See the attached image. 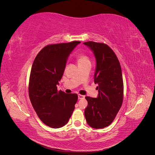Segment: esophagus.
Instances as JSON below:
<instances>
[{
    "label": "esophagus",
    "instance_id": "34e87169",
    "mask_svg": "<svg viewBox=\"0 0 155 155\" xmlns=\"http://www.w3.org/2000/svg\"><path fill=\"white\" fill-rule=\"evenodd\" d=\"M85 98V96H83L81 94H79L78 95V99L79 100H81V99H84Z\"/></svg>",
    "mask_w": 155,
    "mask_h": 155
}]
</instances>
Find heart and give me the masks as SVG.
I'll return each mask as SVG.
<instances>
[{
	"mask_svg": "<svg viewBox=\"0 0 155 155\" xmlns=\"http://www.w3.org/2000/svg\"><path fill=\"white\" fill-rule=\"evenodd\" d=\"M77 60H78V62L79 64L90 62V59H89L88 56L85 54H79L78 58H77Z\"/></svg>",
	"mask_w": 155,
	"mask_h": 155,
	"instance_id": "heart-1",
	"label": "heart"
}]
</instances>
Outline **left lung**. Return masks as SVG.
<instances>
[{
  "mask_svg": "<svg viewBox=\"0 0 155 155\" xmlns=\"http://www.w3.org/2000/svg\"><path fill=\"white\" fill-rule=\"evenodd\" d=\"M96 59L94 83L98 85L97 98L86 96L85 116L88 125L103 129L114 121L124 100V81L119 60L109 46L103 43H83Z\"/></svg>",
  "mask_w": 155,
  "mask_h": 155,
  "instance_id": "left-lung-1",
  "label": "left lung"
}]
</instances>
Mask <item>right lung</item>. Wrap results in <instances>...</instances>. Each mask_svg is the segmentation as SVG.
Listing matches in <instances>:
<instances>
[{"mask_svg": "<svg viewBox=\"0 0 155 155\" xmlns=\"http://www.w3.org/2000/svg\"><path fill=\"white\" fill-rule=\"evenodd\" d=\"M80 41L46 45L32 64L28 93L31 104L39 119L51 128L66 125L75 109L77 94L58 91L69 54Z\"/></svg>", "mask_w": 155, "mask_h": 155, "instance_id": "1", "label": "right lung"}]
</instances>
